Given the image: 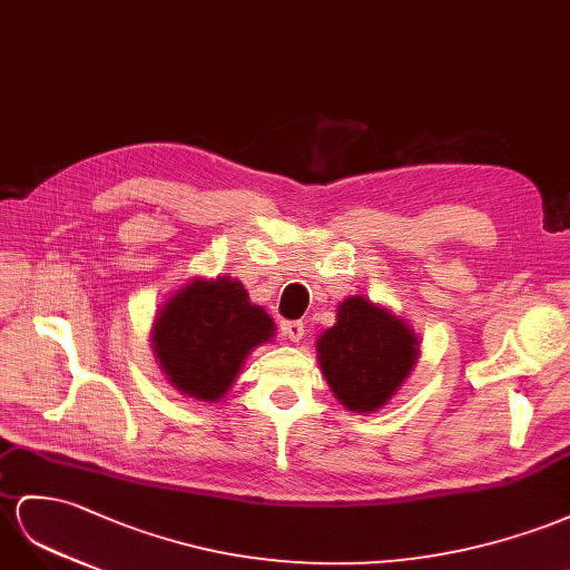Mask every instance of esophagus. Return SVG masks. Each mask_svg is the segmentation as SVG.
<instances>
[{
	"instance_id": "1",
	"label": "esophagus",
	"mask_w": 570,
	"mask_h": 570,
	"mask_svg": "<svg viewBox=\"0 0 570 570\" xmlns=\"http://www.w3.org/2000/svg\"><path fill=\"white\" fill-rule=\"evenodd\" d=\"M282 334L288 342H301L303 334H305V325L303 323H282Z\"/></svg>"
}]
</instances>
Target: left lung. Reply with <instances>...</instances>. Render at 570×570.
Wrapping results in <instances>:
<instances>
[{
    "label": "left lung",
    "mask_w": 570,
    "mask_h": 570,
    "mask_svg": "<svg viewBox=\"0 0 570 570\" xmlns=\"http://www.w3.org/2000/svg\"><path fill=\"white\" fill-rule=\"evenodd\" d=\"M416 358L414 330L363 296L342 301L337 323L317 340V361L334 397L358 414L383 410L410 377Z\"/></svg>",
    "instance_id": "left-lung-1"
}]
</instances>
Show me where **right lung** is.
Returning a JSON list of instances; mask_svg holds the SVG:
<instances>
[{
    "instance_id": "obj_1",
    "label": "right lung",
    "mask_w": 570,
    "mask_h": 570,
    "mask_svg": "<svg viewBox=\"0 0 570 570\" xmlns=\"http://www.w3.org/2000/svg\"><path fill=\"white\" fill-rule=\"evenodd\" d=\"M272 337L274 320L250 303L240 282L197 276L160 305L151 346L175 390L202 402H218L238 377L247 354Z\"/></svg>"
}]
</instances>
